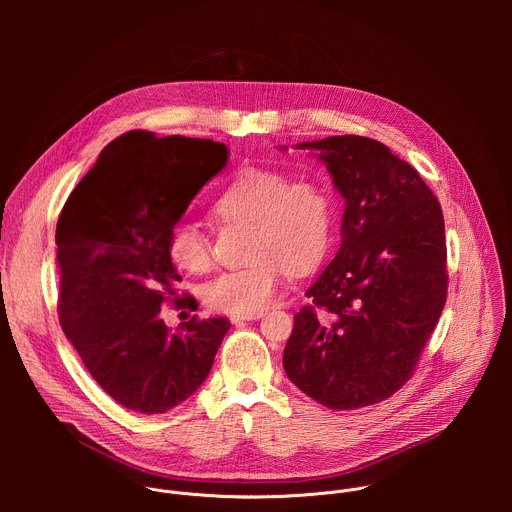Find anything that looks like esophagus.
<instances>
[{"instance_id": "1", "label": "esophagus", "mask_w": 512, "mask_h": 512, "mask_svg": "<svg viewBox=\"0 0 512 512\" xmlns=\"http://www.w3.org/2000/svg\"><path fill=\"white\" fill-rule=\"evenodd\" d=\"M257 318H261V314H253V316H233V318H231V322H233V324H243V322L257 320Z\"/></svg>"}]
</instances>
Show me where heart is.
<instances>
[{"label": "heart", "mask_w": 512, "mask_h": 512, "mask_svg": "<svg viewBox=\"0 0 512 512\" xmlns=\"http://www.w3.org/2000/svg\"><path fill=\"white\" fill-rule=\"evenodd\" d=\"M212 208L225 221H247L251 255L245 267L223 271L204 287L212 310L253 316L269 308L289 271H306L326 255L334 231V204L328 188L314 178L289 180L283 172L245 168L216 192ZM170 259L190 273L210 267L208 237L182 223L168 237Z\"/></svg>", "instance_id": "b5f03b06"}]
</instances>
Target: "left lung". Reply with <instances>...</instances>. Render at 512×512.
<instances>
[{"label": "left lung", "mask_w": 512, "mask_h": 512, "mask_svg": "<svg viewBox=\"0 0 512 512\" xmlns=\"http://www.w3.org/2000/svg\"><path fill=\"white\" fill-rule=\"evenodd\" d=\"M346 208L336 257L283 350L289 381L328 409L381 403L413 375L448 298L442 206L415 168L360 135L304 141Z\"/></svg>", "instance_id": "left-lung-1"}]
</instances>
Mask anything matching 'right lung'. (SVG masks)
<instances>
[{"instance_id": "1", "label": "right lung", "mask_w": 512, "mask_h": 512, "mask_svg": "<svg viewBox=\"0 0 512 512\" xmlns=\"http://www.w3.org/2000/svg\"><path fill=\"white\" fill-rule=\"evenodd\" d=\"M225 143L129 131L113 139L68 196L56 225L66 338L101 389L125 409L158 415L208 377L227 318L168 328L166 302L190 306L168 253L170 231L198 190L227 166Z\"/></svg>"}]
</instances>
